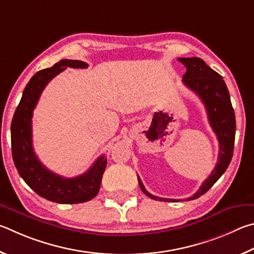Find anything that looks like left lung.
Listing matches in <instances>:
<instances>
[{
  "label": "left lung",
  "instance_id": "left-lung-1",
  "mask_svg": "<svg viewBox=\"0 0 254 254\" xmlns=\"http://www.w3.org/2000/svg\"><path fill=\"white\" fill-rule=\"evenodd\" d=\"M186 66V72L183 75V83L199 97L205 106L207 118L213 131L219 140V159L216 166L212 171L208 179L203 182L201 188L193 196L188 199H195L210 190L215 182L224 174L229 167L233 156L235 139V115L230 93L223 78L216 71L210 68L201 58H179ZM139 188L148 197L162 202H177L180 199L163 198L155 196L145 189L138 176Z\"/></svg>",
  "mask_w": 254,
  "mask_h": 254
}]
</instances>
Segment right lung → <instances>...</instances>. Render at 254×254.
<instances>
[{
    "label": "right lung",
    "instance_id": "add662e5",
    "mask_svg": "<svg viewBox=\"0 0 254 254\" xmlns=\"http://www.w3.org/2000/svg\"><path fill=\"white\" fill-rule=\"evenodd\" d=\"M83 61L64 59L51 68L38 71L24 88L20 104L11 124L12 156L23 181L40 196L60 204H77L90 201L99 192L107 158L100 156L89 170L72 179L56 174L43 165L32 145V116L43 89L66 68L86 69Z\"/></svg>",
    "mask_w": 254,
    "mask_h": 254
}]
</instances>
